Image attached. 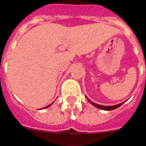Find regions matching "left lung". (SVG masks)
Segmentation results:
<instances>
[{"mask_svg": "<svg viewBox=\"0 0 146 146\" xmlns=\"http://www.w3.org/2000/svg\"><path fill=\"white\" fill-rule=\"evenodd\" d=\"M51 106V105H49V106H46V107H45V108H48V107H49V106Z\"/></svg>", "mask_w": 146, "mask_h": 146, "instance_id": "obj_1", "label": "left lung"}]
</instances>
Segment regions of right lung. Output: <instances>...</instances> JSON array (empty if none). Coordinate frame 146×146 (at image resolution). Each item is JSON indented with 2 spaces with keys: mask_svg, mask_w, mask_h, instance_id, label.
Here are the masks:
<instances>
[{
  "mask_svg": "<svg viewBox=\"0 0 146 146\" xmlns=\"http://www.w3.org/2000/svg\"><path fill=\"white\" fill-rule=\"evenodd\" d=\"M91 103H92V105H94L95 106H96V107L99 108V109H102V110H114V109H116L117 107H119L118 106H116V107H114V106H110V108H104V106H100V105H98L96 104V103H94V102H91Z\"/></svg>",
  "mask_w": 146,
  "mask_h": 146,
  "instance_id": "obj_1",
  "label": "right lung"
}]
</instances>
